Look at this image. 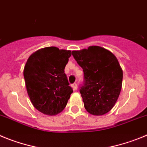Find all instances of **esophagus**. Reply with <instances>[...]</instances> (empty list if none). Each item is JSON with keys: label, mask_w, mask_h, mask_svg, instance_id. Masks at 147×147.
Here are the masks:
<instances>
[{"label": "esophagus", "mask_w": 147, "mask_h": 147, "mask_svg": "<svg viewBox=\"0 0 147 147\" xmlns=\"http://www.w3.org/2000/svg\"><path fill=\"white\" fill-rule=\"evenodd\" d=\"M72 87L73 88L74 90H77V88H78V85H77V83H73V84H72Z\"/></svg>", "instance_id": "esophagus-1"}]
</instances>
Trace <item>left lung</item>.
I'll list each match as a JSON object with an SVG mask.
<instances>
[{
	"instance_id": "left-lung-1",
	"label": "left lung",
	"mask_w": 147,
	"mask_h": 147,
	"mask_svg": "<svg viewBox=\"0 0 147 147\" xmlns=\"http://www.w3.org/2000/svg\"><path fill=\"white\" fill-rule=\"evenodd\" d=\"M72 55L83 71L80 92L86 110L94 116L105 114L113 108L121 89L123 72L118 60L99 46L74 51Z\"/></svg>"
}]
</instances>
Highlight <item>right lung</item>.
I'll return each mask as SVG.
<instances>
[{
    "label": "right lung",
    "instance_id": "right-lung-1",
    "mask_svg": "<svg viewBox=\"0 0 147 147\" xmlns=\"http://www.w3.org/2000/svg\"><path fill=\"white\" fill-rule=\"evenodd\" d=\"M72 55L70 51L45 47L28 58L23 75L26 89L34 108L49 116L64 109L71 94L64 69Z\"/></svg>",
    "mask_w": 147,
    "mask_h": 147
}]
</instances>
